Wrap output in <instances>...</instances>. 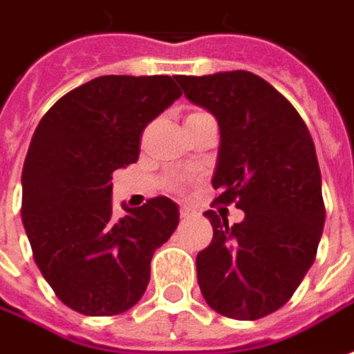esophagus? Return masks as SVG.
<instances>
[{"label":"esophagus","instance_id":"1","mask_svg":"<svg viewBox=\"0 0 354 354\" xmlns=\"http://www.w3.org/2000/svg\"><path fill=\"white\" fill-rule=\"evenodd\" d=\"M180 216H182V218H192V216H195V211L194 209H189V207H182V209H180Z\"/></svg>","mask_w":354,"mask_h":354}]
</instances>
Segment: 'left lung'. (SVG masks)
<instances>
[{
    "label": "left lung",
    "mask_w": 354,
    "mask_h": 354,
    "mask_svg": "<svg viewBox=\"0 0 354 354\" xmlns=\"http://www.w3.org/2000/svg\"><path fill=\"white\" fill-rule=\"evenodd\" d=\"M185 97L218 120L214 203L245 212L228 226L214 211L212 241L197 254L207 305L257 320L288 303L316 259L326 220L315 142L295 107L247 71L176 76Z\"/></svg>",
    "instance_id": "1"
}]
</instances>
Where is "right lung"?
<instances>
[{
    "label": "right lung",
    "mask_w": 354,
    "mask_h": 354,
    "mask_svg": "<svg viewBox=\"0 0 354 354\" xmlns=\"http://www.w3.org/2000/svg\"><path fill=\"white\" fill-rule=\"evenodd\" d=\"M182 95L170 76H100L39 120L22 167V224L55 295L86 316H115L142 299L155 249L180 211L153 197L118 216L113 172L140 157L145 126Z\"/></svg>",
    "instance_id": "obj_1"
}]
</instances>
